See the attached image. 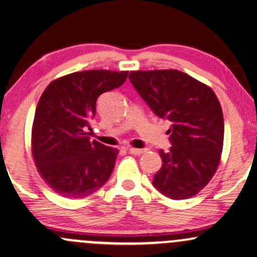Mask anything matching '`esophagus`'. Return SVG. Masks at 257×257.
<instances>
[{
  "instance_id": "obj_1",
  "label": "esophagus",
  "mask_w": 257,
  "mask_h": 257,
  "mask_svg": "<svg viewBox=\"0 0 257 257\" xmlns=\"http://www.w3.org/2000/svg\"><path fill=\"white\" fill-rule=\"evenodd\" d=\"M144 152H145V150H141V148H134V147L129 148V153L134 154V156H141Z\"/></svg>"
}]
</instances>
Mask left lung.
Returning <instances> with one entry per match:
<instances>
[{
	"mask_svg": "<svg viewBox=\"0 0 257 257\" xmlns=\"http://www.w3.org/2000/svg\"><path fill=\"white\" fill-rule=\"evenodd\" d=\"M129 79L160 118L171 122L172 147L159 151L162 168L153 178L160 193L183 200L213 178L224 144V117L217 95L206 83L176 69L137 70Z\"/></svg>",
	"mask_w": 257,
	"mask_h": 257,
	"instance_id": "obj_1",
	"label": "left lung"
}]
</instances>
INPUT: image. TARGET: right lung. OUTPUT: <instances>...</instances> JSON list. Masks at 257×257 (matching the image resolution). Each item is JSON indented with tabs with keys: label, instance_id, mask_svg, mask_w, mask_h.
I'll list each match as a JSON object with an SVG mask.
<instances>
[{
	"label": "right lung",
	"instance_id": "1",
	"mask_svg": "<svg viewBox=\"0 0 257 257\" xmlns=\"http://www.w3.org/2000/svg\"><path fill=\"white\" fill-rule=\"evenodd\" d=\"M128 72H75L49 83L37 105L31 148L40 177L58 195L82 199L112 174L118 150L89 141L95 103L119 87Z\"/></svg>",
	"mask_w": 257,
	"mask_h": 257
}]
</instances>
